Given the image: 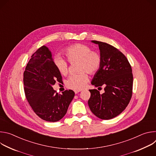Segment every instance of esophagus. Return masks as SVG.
<instances>
[{"label": "esophagus", "mask_w": 156, "mask_h": 156, "mask_svg": "<svg viewBox=\"0 0 156 156\" xmlns=\"http://www.w3.org/2000/svg\"><path fill=\"white\" fill-rule=\"evenodd\" d=\"M80 91H81V90H75V94H78Z\"/></svg>", "instance_id": "34e87169"}]
</instances>
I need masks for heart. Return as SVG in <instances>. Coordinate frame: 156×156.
Instances as JSON below:
<instances>
[{
  "label": "heart",
  "instance_id": "b5f03b06",
  "mask_svg": "<svg viewBox=\"0 0 156 156\" xmlns=\"http://www.w3.org/2000/svg\"><path fill=\"white\" fill-rule=\"evenodd\" d=\"M64 54L70 63L78 62L76 75L71 76L66 82L68 88L73 90H81L88 81V76L94 75L100 69L102 65V56L96 51L86 44L77 43L66 48ZM58 72L63 76L69 73V63L64 58L57 57L54 60Z\"/></svg>",
  "mask_w": 156,
  "mask_h": 156
}]
</instances>
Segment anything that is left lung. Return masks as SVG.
I'll return each mask as SVG.
<instances>
[{
  "label": "left lung",
  "mask_w": 156,
  "mask_h": 156,
  "mask_svg": "<svg viewBox=\"0 0 156 156\" xmlns=\"http://www.w3.org/2000/svg\"><path fill=\"white\" fill-rule=\"evenodd\" d=\"M98 44L102 56V65L94 75L91 84L104 86V93L96 89L90 90L88 105L91 112L102 120L113 119L126 108L133 93L132 69L125 55L110 44L93 41Z\"/></svg>",
  "instance_id": "left-lung-1"
}]
</instances>
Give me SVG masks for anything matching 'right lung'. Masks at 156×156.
I'll return each instance as SVG.
<instances>
[{"mask_svg":"<svg viewBox=\"0 0 156 156\" xmlns=\"http://www.w3.org/2000/svg\"><path fill=\"white\" fill-rule=\"evenodd\" d=\"M62 81L61 74L54 65L49 49L42 46L31 56L23 73L26 98L35 114L41 119L55 122L67 112L75 96L69 90L58 94L52 86Z\"/></svg>","mask_w":156,"mask_h":156,"instance_id":"obj_1","label":"right lung"}]
</instances>
